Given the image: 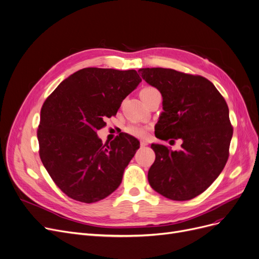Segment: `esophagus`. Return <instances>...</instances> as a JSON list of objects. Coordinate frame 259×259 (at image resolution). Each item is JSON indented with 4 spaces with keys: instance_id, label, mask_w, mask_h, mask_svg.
Segmentation results:
<instances>
[{
    "instance_id": "esophagus-1",
    "label": "esophagus",
    "mask_w": 259,
    "mask_h": 259,
    "mask_svg": "<svg viewBox=\"0 0 259 259\" xmlns=\"http://www.w3.org/2000/svg\"><path fill=\"white\" fill-rule=\"evenodd\" d=\"M147 144H149V142H147L146 140H141V141H140V145H141V146H146Z\"/></svg>"
}]
</instances>
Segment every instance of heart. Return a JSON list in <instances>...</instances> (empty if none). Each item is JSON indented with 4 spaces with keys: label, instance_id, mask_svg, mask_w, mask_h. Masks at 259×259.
<instances>
[{
    "label": "heart",
    "instance_id": "b5f03b06",
    "mask_svg": "<svg viewBox=\"0 0 259 259\" xmlns=\"http://www.w3.org/2000/svg\"><path fill=\"white\" fill-rule=\"evenodd\" d=\"M155 91L156 90L153 89V88H145V89H143L140 92V96L145 95V94H149V93H152V92H155ZM125 132L127 134L132 135V136L139 137V138H144V137H146V135H147V127H145L143 125H140V124H137V123H132V124H128L125 127Z\"/></svg>",
    "mask_w": 259,
    "mask_h": 259
}]
</instances>
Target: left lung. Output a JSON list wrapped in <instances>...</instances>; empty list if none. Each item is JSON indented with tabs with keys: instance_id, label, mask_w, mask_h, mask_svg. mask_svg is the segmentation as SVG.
I'll use <instances>...</instances> for the list:
<instances>
[{
	"instance_id": "obj_1",
	"label": "left lung",
	"mask_w": 259,
	"mask_h": 259,
	"mask_svg": "<svg viewBox=\"0 0 259 259\" xmlns=\"http://www.w3.org/2000/svg\"><path fill=\"white\" fill-rule=\"evenodd\" d=\"M138 72L162 96L163 112L156 137L182 142L178 151L152 143L156 159L147 179L168 199H193L211 186L228 161L233 127L227 102L214 84L201 76L161 67L140 68Z\"/></svg>"
}]
</instances>
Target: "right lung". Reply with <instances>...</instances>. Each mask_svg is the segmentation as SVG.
Here are the masks:
<instances>
[{"instance_id": "add662e5", "label": "right lung", "mask_w": 259, "mask_h": 259, "mask_svg": "<svg viewBox=\"0 0 259 259\" xmlns=\"http://www.w3.org/2000/svg\"><path fill=\"white\" fill-rule=\"evenodd\" d=\"M140 82L134 69L88 67L61 82L44 102L38 130L40 158L70 198L97 202L120 186L140 142L121 133L103 145L97 131Z\"/></svg>"}]
</instances>
